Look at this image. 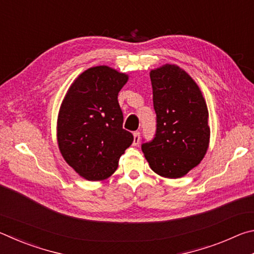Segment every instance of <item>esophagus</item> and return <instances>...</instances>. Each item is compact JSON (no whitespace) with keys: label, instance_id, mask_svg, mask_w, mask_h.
<instances>
[{"label":"esophagus","instance_id":"esophagus-1","mask_svg":"<svg viewBox=\"0 0 254 254\" xmlns=\"http://www.w3.org/2000/svg\"><path fill=\"white\" fill-rule=\"evenodd\" d=\"M140 142V132L139 131H135L133 133V144L137 145Z\"/></svg>","mask_w":254,"mask_h":254}]
</instances>
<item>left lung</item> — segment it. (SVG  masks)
I'll return each mask as SVG.
<instances>
[{
    "instance_id": "8db88e82",
    "label": "left lung",
    "mask_w": 254,
    "mask_h": 254,
    "mask_svg": "<svg viewBox=\"0 0 254 254\" xmlns=\"http://www.w3.org/2000/svg\"><path fill=\"white\" fill-rule=\"evenodd\" d=\"M156 136L142 152L157 175L184 177L203 160L209 145L208 109L200 88L183 68L166 64L150 71Z\"/></svg>"
}]
</instances>
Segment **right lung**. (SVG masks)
Instances as JSON below:
<instances>
[{
	"label": "right lung",
	"instance_id": "obj_1",
	"mask_svg": "<svg viewBox=\"0 0 254 254\" xmlns=\"http://www.w3.org/2000/svg\"><path fill=\"white\" fill-rule=\"evenodd\" d=\"M128 75L109 66L91 67L68 88L57 120V142L65 161L80 177L105 180L133 142L123 128L118 95Z\"/></svg>",
	"mask_w": 254,
	"mask_h": 254
}]
</instances>
